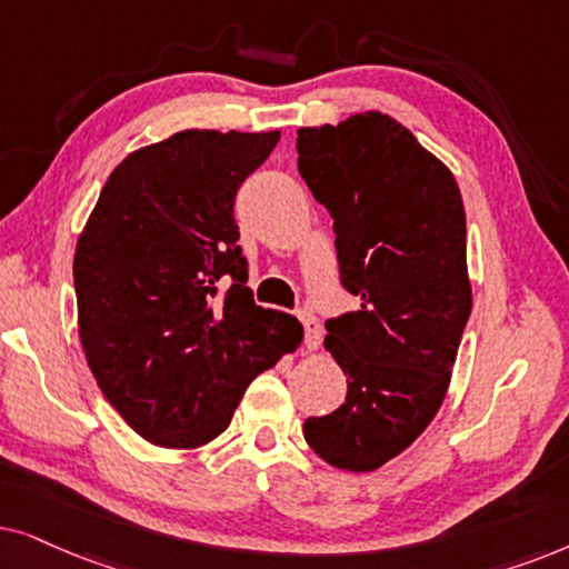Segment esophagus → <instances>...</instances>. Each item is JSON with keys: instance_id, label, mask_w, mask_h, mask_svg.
I'll use <instances>...</instances> for the list:
<instances>
[{"instance_id": "34e87169", "label": "esophagus", "mask_w": 569, "mask_h": 569, "mask_svg": "<svg viewBox=\"0 0 569 569\" xmlns=\"http://www.w3.org/2000/svg\"><path fill=\"white\" fill-rule=\"evenodd\" d=\"M297 317H299L301 328H305V346L309 348V351H315V348L320 346V340H322L320 322H317V317L309 315V312H299Z\"/></svg>"}]
</instances>
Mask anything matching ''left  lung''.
<instances>
[{
  "label": "left lung",
  "mask_w": 569,
  "mask_h": 569,
  "mask_svg": "<svg viewBox=\"0 0 569 569\" xmlns=\"http://www.w3.org/2000/svg\"><path fill=\"white\" fill-rule=\"evenodd\" d=\"M299 173L328 208L340 283L361 299L325 322L346 403L305 421L317 456L375 471L442 406L471 315L463 197L448 166L388 113L301 127Z\"/></svg>",
  "instance_id": "left-lung-1"
}]
</instances>
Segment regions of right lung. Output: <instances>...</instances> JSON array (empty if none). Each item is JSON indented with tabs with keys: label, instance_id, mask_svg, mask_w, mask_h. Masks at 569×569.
I'll return each instance as SVG.
<instances>
[{
	"label": "right lung",
	"instance_id": "right-lung-1",
	"mask_svg": "<svg viewBox=\"0 0 569 569\" xmlns=\"http://www.w3.org/2000/svg\"><path fill=\"white\" fill-rule=\"evenodd\" d=\"M278 138L184 130L134 150L78 239L88 367L121 419L158 448L216 439L249 382L301 343L297 317L254 305L233 221L241 181Z\"/></svg>",
	"mask_w": 569,
	"mask_h": 569
}]
</instances>
